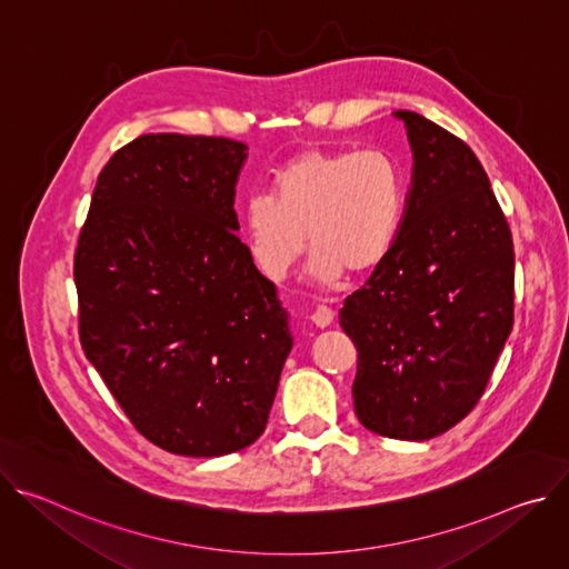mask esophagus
Masks as SVG:
<instances>
[{"instance_id": "obj_1", "label": "esophagus", "mask_w": 569, "mask_h": 569, "mask_svg": "<svg viewBox=\"0 0 569 569\" xmlns=\"http://www.w3.org/2000/svg\"><path fill=\"white\" fill-rule=\"evenodd\" d=\"M333 317H336V312L329 306H317L315 312L310 315V321L315 323V327H319V329H327V327H331V323H333Z\"/></svg>"}]
</instances>
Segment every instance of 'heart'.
Listing matches in <instances>:
<instances>
[{
	"instance_id": "1",
	"label": "heart",
	"mask_w": 569,
	"mask_h": 569,
	"mask_svg": "<svg viewBox=\"0 0 569 569\" xmlns=\"http://www.w3.org/2000/svg\"><path fill=\"white\" fill-rule=\"evenodd\" d=\"M272 191L248 198L240 222L254 263L277 281L306 252V233L317 281L371 272L402 218V173L382 148H303L274 173Z\"/></svg>"
}]
</instances>
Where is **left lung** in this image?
<instances>
[{"instance_id": "8db88e82", "label": "left lung", "mask_w": 569, "mask_h": 569, "mask_svg": "<svg viewBox=\"0 0 569 569\" xmlns=\"http://www.w3.org/2000/svg\"><path fill=\"white\" fill-rule=\"evenodd\" d=\"M415 150L398 236L340 327L358 349L353 405L382 437L426 441L481 398L513 329L516 254L507 216L470 146L398 110Z\"/></svg>"}]
</instances>
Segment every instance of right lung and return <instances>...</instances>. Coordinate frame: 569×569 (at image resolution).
Listing matches in <instances>:
<instances>
[{
	"mask_svg": "<svg viewBox=\"0 0 569 569\" xmlns=\"http://www.w3.org/2000/svg\"><path fill=\"white\" fill-rule=\"evenodd\" d=\"M246 157L224 137L141 134L103 167L78 236L80 345L137 432L173 455L254 443L292 349L236 233Z\"/></svg>",
	"mask_w": 569,
	"mask_h": 569,
	"instance_id": "1",
	"label": "right lung"
}]
</instances>
